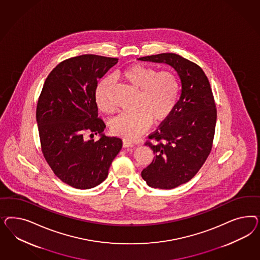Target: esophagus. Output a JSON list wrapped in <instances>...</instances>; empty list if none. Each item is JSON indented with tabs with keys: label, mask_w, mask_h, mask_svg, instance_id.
Wrapping results in <instances>:
<instances>
[{
	"label": "esophagus",
	"mask_w": 260,
	"mask_h": 260,
	"mask_svg": "<svg viewBox=\"0 0 260 260\" xmlns=\"http://www.w3.org/2000/svg\"><path fill=\"white\" fill-rule=\"evenodd\" d=\"M134 146V144L133 142L128 141V140H126V139L123 140V147L124 148H132Z\"/></svg>",
	"instance_id": "obj_1"
}]
</instances>
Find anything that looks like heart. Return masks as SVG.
<instances>
[{
    "label": "heart",
    "mask_w": 260,
    "mask_h": 260,
    "mask_svg": "<svg viewBox=\"0 0 260 260\" xmlns=\"http://www.w3.org/2000/svg\"><path fill=\"white\" fill-rule=\"evenodd\" d=\"M121 77L137 89L134 100L135 110L122 113L111 122V132L117 136L134 140L154 123L169 118L175 109L180 95V83L173 71H158L143 63H134L121 72ZM111 80L104 78L95 87L97 107L106 113L114 111L110 99Z\"/></svg>",
    "instance_id": "b5f03b06"
}]
</instances>
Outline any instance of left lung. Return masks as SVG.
I'll list each match as a JSON object with an SVG mask.
<instances>
[{"mask_svg": "<svg viewBox=\"0 0 260 260\" xmlns=\"http://www.w3.org/2000/svg\"><path fill=\"white\" fill-rule=\"evenodd\" d=\"M138 60L165 63L177 71L181 95L171 116L145 143L153 150L152 162L142 178L155 189H171L189 182L213 148L216 108L212 87L202 69L174 53L145 56Z\"/></svg>", "mask_w": 260, "mask_h": 260, "instance_id": "8db88e82", "label": "left lung"}]
</instances>
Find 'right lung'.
Here are the masks:
<instances>
[{
    "label": "right lung",
    "instance_id": "1",
    "mask_svg": "<svg viewBox=\"0 0 260 260\" xmlns=\"http://www.w3.org/2000/svg\"><path fill=\"white\" fill-rule=\"evenodd\" d=\"M117 58L85 54L67 59L48 74L37 103L41 148L56 176L75 189H91L109 174L122 140L103 134L95 87ZM100 134L97 142L88 140Z\"/></svg>",
    "mask_w": 260,
    "mask_h": 260
}]
</instances>
